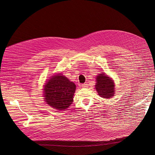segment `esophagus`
Here are the masks:
<instances>
[{"instance_id":"obj_1","label":"esophagus","mask_w":155,"mask_h":155,"mask_svg":"<svg viewBox=\"0 0 155 155\" xmlns=\"http://www.w3.org/2000/svg\"><path fill=\"white\" fill-rule=\"evenodd\" d=\"M81 87H87V84H82L81 85Z\"/></svg>"}]
</instances>
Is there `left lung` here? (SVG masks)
Segmentation results:
<instances>
[{
    "label": "left lung",
    "mask_w": 155,
    "mask_h": 155,
    "mask_svg": "<svg viewBox=\"0 0 155 155\" xmlns=\"http://www.w3.org/2000/svg\"><path fill=\"white\" fill-rule=\"evenodd\" d=\"M95 89L98 95L105 98H111L114 93V84L113 81L105 74L97 76Z\"/></svg>",
    "instance_id": "obj_1"
}]
</instances>
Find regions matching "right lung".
Instances as JSON below:
<instances>
[{"instance_id": "add662e5", "label": "right lung", "mask_w": 155, "mask_h": 155, "mask_svg": "<svg viewBox=\"0 0 155 155\" xmlns=\"http://www.w3.org/2000/svg\"><path fill=\"white\" fill-rule=\"evenodd\" d=\"M45 101L57 110H64L73 103L76 85L58 74L51 77L44 87Z\"/></svg>"}]
</instances>
